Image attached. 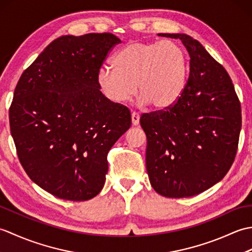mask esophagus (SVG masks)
Returning a JSON list of instances; mask_svg holds the SVG:
<instances>
[{"label":"esophagus","instance_id":"1","mask_svg":"<svg viewBox=\"0 0 252 252\" xmlns=\"http://www.w3.org/2000/svg\"><path fill=\"white\" fill-rule=\"evenodd\" d=\"M131 118H132V125L133 126H138V123H140V115H138L137 112L133 111L132 115H131Z\"/></svg>","mask_w":252,"mask_h":252}]
</instances>
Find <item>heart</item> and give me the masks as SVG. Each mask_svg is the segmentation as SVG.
<instances>
[{"instance_id": "1", "label": "heart", "mask_w": 252, "mask_h": 252, "mask_svg": "<svg viewBox=\"0 0 252 252\" xmlns=\"http://www.w3.org/2000/svg\"><path fill=\"white\" fill-rule=\"evenodd\" d=\"M112 67L101 66L97 84L115 104L129 100L136 92L143 104L165 109L175 104L185 89L189 60L173 41H133L112 57Z\"/></svg>"}]
</instances>
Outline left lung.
<instances>
[{
  "label": "left lung",
  "mask_w": 252,
  "mask_h": 252,
  "mask_svg": "<svg viewBox=\"0 0 252 252\" xmlns=\"http://www.w3.org/2000/svg\"><path fill=\"white\" fill-rule=\"evenodd\" d=\"M180 39L189 54L181 97L165 110L142 115L146 170L153 189L169 198L191 197L220 182L232 167L242 129V108L224 67L199 42Z\"/></svg>",
  "instance_id": "obj_1"
}]
</instances>
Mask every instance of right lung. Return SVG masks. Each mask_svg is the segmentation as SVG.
<instances>
[{
  "mask_svg": "<svg viewBox=\"0 0 252 252\" xmlns=\"http://www.w3.org/2000/svg\"><path fill=\"white\" fill-rule=\"evenodd\" d=\"M112 33L57 37L21 74L9 108L10 133L29 178L61 199L84 201L103 189L107 155L131 126L127 107L108 100L97 71Z\"/></svg>",
  "mask_w": 252,
  "mask_h": 252,
  "instance_id": "add662e5",
  "label": "right lung"
}]
</instances>
